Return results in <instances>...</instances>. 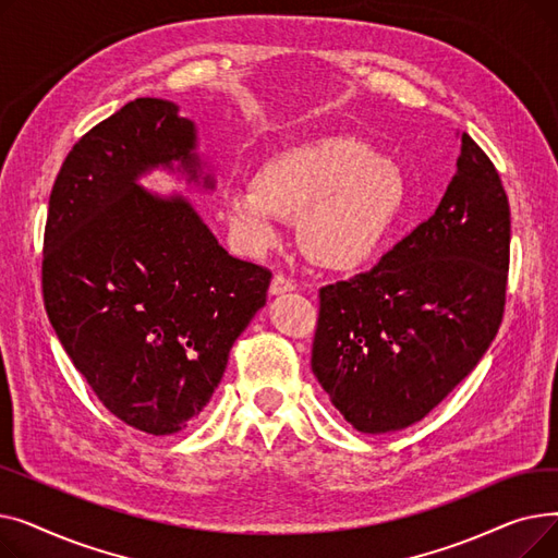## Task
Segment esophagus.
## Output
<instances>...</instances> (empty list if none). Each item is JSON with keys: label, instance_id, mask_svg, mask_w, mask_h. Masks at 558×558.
<instances>
[{"label": "esophagus", "instance_id": "obj_1", "mask_svg": "<svg viewBox=\"0 0 558 558\" xmlns=\"http://www.w3.org/2000/svg\"><path fill=\"white\" fill-rule=\"evenodd\" d=\"M294 289H296V284L291 282L287 276L276 274V276L271 278V284H269V294H271V296H280V294H287V291H294Z\"/></svg>", "mask_w": 558, "mask_h": 558}]
</instances>
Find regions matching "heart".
Masks as SVG:
<instances>
[{
	"mask_svg": "<svg viewBox=\"0 0 558 558\" xmlns=\"http://www.w3.org/2000/svg\"><path fill=\"white\" fill-rule=\"evenodd\" d=\"M404 185L391 162L353 137H324L269 158L253 190L226 194L232 240L262 255L282 240V219L296 221L299 246L326 271L368 264L402 210Z\"/></svg>",
	"mask_w": 558,
	"mask_h": 558,
	"instance_id": "heart-1",
	"label": "heart"
}]
</instances>
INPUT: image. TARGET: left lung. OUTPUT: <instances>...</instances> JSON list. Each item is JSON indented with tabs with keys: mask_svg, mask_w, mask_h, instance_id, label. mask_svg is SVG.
Wrapping results in <instances>:
<instances>
[{
	"mask_svg": "<svg viewBox=\"0 0 558 558\" xmlns=\"http://www.w3.org/2000/svg\"><path fill=\"white\" fill-rule=\"evenodd\" d=\"M509 244L500 173L463 133L436 213L377 267L318 291L312 371L350 425H414L477 366L502 324Z\"/></svg>",
	"mask_w": 558,
	"mask_h": 558,
	"instance_id": "1",
	"label": "left lung"
}]
</instances>
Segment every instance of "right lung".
Returning a JSON list of instances; mask_svg holds the SVG:
<instances>
[{
  "label": "right lung",
  "mask_w": 558,
  "mask_h": 558,
  "mask_svg": "<svg viewBox=\"0 0 558 558\" xmlns=\"http://www.w3.org/2000/svg\"><path fill=\"white\" fill-rule=\"evenodd\" d=\"M158 167L215 187L194 122L167 99H135L72 146L49 196L43 296L108 412L165 436L210 402L271 271L228 255L187 198L144 190Z\"/></svg>",
  "instance_id": "1"
}]
</instances>
